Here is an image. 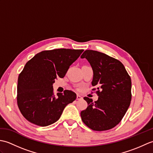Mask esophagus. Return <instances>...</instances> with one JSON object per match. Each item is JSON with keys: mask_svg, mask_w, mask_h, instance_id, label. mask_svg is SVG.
<instances>
[{"mask_svg": "<svg viewBox=\"0 0 153 153\" xmlns=\"http://www.w3.org/2000/svg\"><path fill=\"white\" fill-rule=\"evenodd\" d=\"M76 99H77V100H82L83 99V97L81 96V95H77Z\"/></svg>", "mask_w": 153, "mask_h": 153, "instance_id": "1", "label": "esophagus"}]
</instances>
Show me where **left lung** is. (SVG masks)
<instances>
[{
  "instance_id": "8db88e82",
  "label": "left lung",
  "mask_w": 153,
  "mask_h": 153,
  "mask_svg": "<svg viewBox=\"0 0 153 153\" xmlns=\"http://www.w3.org/2000/svg\"><path fill=\"white\" fill-rule=\"evenodd\" d=\"M81 58H85L92 68L91 84L97 87L99 96L95 102L89 97L83 98L88 106L81 112L82 121L95 131L112 129L120 122L130 105V76L121 62L106 54L87 50Z\"/></svg>"
}]
</instances>
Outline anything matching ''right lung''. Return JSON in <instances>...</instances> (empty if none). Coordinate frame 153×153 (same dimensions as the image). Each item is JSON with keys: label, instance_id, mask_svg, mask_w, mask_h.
<instances>
[{"label": "right lung", "instance_id": "add662e5", "mask_svg": "<svg viewBox=\"0 0 153 153\" xmlns=\"http://www.w3.org/2000/svg\"><path fill=\"white\" fill-rule=\"evenodd\" d=\"M83 49L59 48L39 53L29 60L19 75L17 102L22 115L29 122L47 126L60 118L65 107L76 99L69 90L53 93V83L62 78Z\"/></svg>", "mask_w": 153, "mask_h": 153}]
</instances>
